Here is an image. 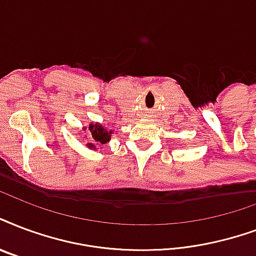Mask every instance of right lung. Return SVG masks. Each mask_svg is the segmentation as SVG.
<instances>
[{
    "label": "right lung",
    "instance_id": "right-lung-1",
    "mask_svg": "<svg viewBox=\"0 0 256 256\" xmlns=\"http://www.w3.org/2000/svg\"><path fill=\"white\" fill-rule=\"evenodd\" d=\"M88 132H90V136H91V141L92 142H96V144H107V142L110 141L111 138V132L106 130V128H103L100 124H90L88 128ZM92 142H88V148L90 149H92L95 148Z\"/></svg>",
    "mask_w": 256,
    "mask_h": 256
}]
</instances>
